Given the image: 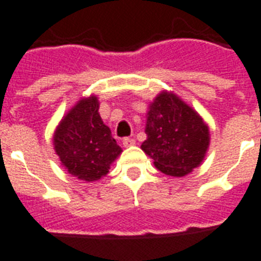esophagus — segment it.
<instances>
[{"instance_id":"1","label":"esophagus","mask_w":261,"mask_h":261,"mask_svg":"<svg viewBox=\"0 0 261 261\" xmlns=\"http://www.w3.org/2000/svg\"><path fill=\"white\" fill-rule=\"evenodd\" d=\"M122 144H124V146L135 145V139H132V137H124L122 139Z\"/></svg>"}]
</instances>
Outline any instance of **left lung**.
Returning <instances> with one entry per match:
<instances>
[{
    "mask_svg": "<svg viewBox=\"0 0 261 261\" xmlns=\"http://www.w3.org/2000/svg\"><path fill=\"white\" fill-rule=\"evenodd\" d=\"M146 140L141 149L163 173L181 177L203 161L210 130L203 118L181 98L163 92L150 104Z\"/></svg>",
    "mask_w": 261,
    "mask_h": 261,
    "instance_id": "1",
    "label": "left lung"
}]
</instances>
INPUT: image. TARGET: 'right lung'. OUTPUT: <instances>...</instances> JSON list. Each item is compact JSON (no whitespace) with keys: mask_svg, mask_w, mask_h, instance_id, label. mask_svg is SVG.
<instances>
[{"mask_svg":"<svg viewBox=\"0 0 261 261\" xmlns=\"http://www.w3.org/2000/svg\"><path fill=\"white\" fill-rule=\"evenodd\" d=\"M53 144L69 173L85 181L104 177L121 153L111 129L101 120L98 100L94 96L80 100L62 118Z\"/></svg>","mask_w":261,"mask_h":261,"instance_id":"1","label":"right lung"}]
</instances>
